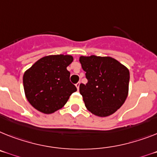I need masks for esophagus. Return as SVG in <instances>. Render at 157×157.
<instances>
[{"label": "esophagus", "instance_id": "1", "mask_svg": "<svg viewBox=\"0 0 157 157\" xmlns=\"http://www.w3.org/2000/svg\"><path fill=\"white\" fill-rule=\"evenodd\" d=\"M80 85H81V82H78V83H76V88H77V89L79 90V88H80Z\"/></svg>", "mask_w": 157, "mask_h": 157}]
</instances>
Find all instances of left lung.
<instances>
[{
  "instance_id": "1",
  "label": "left lung",
  "mask_w": 157,
  "mask_h": 157,
  "mask_svg": "<svg viewBox=\"0 0 157 157\" xmlns=\"http://www.w3.org/2000/svg\"><path fill=\"white\" fill-rule=\"evenodd\" d=\"M88 83L80 85L85 107L98 117L110 116L122 106L128 93L129 71L110 56L80 57Z\"/></svg>"
}]
</instances>
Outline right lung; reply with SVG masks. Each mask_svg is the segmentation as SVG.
Returning <instances> with one entry per match:
<instances>
[{"instance_id":"1","label":"right lung","mask_w":157,"mask_h":157,"mask_svg":"<svg viewBox=\"0 0 157 157\" xmlns=\"http://www.w3.org/2000/svg\"><path fill=\"white\" fill-rule=\"evenodd\" d=\"M70 55H50L38 60L23 76L24 90L33 108L45 114L64 106L76 88L69 81L67 67L72 62Z\"/></svg>"}]
</instances>
